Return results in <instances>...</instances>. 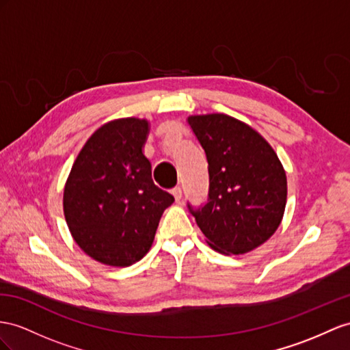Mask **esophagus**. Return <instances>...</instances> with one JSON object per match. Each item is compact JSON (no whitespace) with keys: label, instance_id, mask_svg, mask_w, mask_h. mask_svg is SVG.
<instances>
[{"label":"esophagus","instance_id":"obj_1","mask_svg":"<svg viewBox=\"0 0 350 350\" xmlns=\"http://www.w3.org/2000/svg\"><path fill=\"white\" fill-rule=\"evenodd\" d=\"M172 193H173V196H174V200L178 202V201H180L182 200V189H180V187H174V189L172 191Z\"/></svg>","mask_w":350,"mask_h":350}]
</instances>
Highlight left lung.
Returning <instances> with one entry per match:
<instances>
[{
  "label": "left lung",
  "instance_id": "1",
  "mask_svg": "<svg viewBox=\"0 0 350 350\" xmlns=\"http://www.w3.org/2000/svg\"><path fill=\"white\" fill-rule=\"evenodd\" d=\"M208 161V201L191 213L207 244L245 254L280 228L286 204L285 170L273 148L248 124L225 113L187 116Z\"/></svg>",
  "mask_w": 350,
  "mask_h": 350
}]
</instances>
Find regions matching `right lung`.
<instances>
[{
    "instance_id": "add662e5",
    "label": "right lung",
    "mask_w": 350,
    "mask_h": 350,
    "mask_svg": "<svg viewBox=\"0 0 350 350\" xmlns=\"http://www.w3.org/2000/svg\"><path fill=\"white\" fill-rule=\"evenodd\" d=\"M148 134L145 118L106 122L90 136L70 168L65 219L78 247L98 263L125 267L145 257L161 216L174 202L152 180L143 154Z\"/></svg>"
}]
</instances>
